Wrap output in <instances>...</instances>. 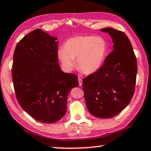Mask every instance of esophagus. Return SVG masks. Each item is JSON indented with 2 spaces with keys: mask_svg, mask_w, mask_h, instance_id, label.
Masks as SVG:
<instances>
[{
  "mask_svg": "<svg viewBox=\"0 0 151 151\" xmlns=\"http://www.w3.org/2000/svg\"><path fill=\"white\" fill-rule=\"evenodd\" d=\"M78 84H79V86H80V87H81V86H82V85H83V81H82V79H81L80 77H78Z\"/></svg>",
  "mask_w": 151,
  "mask_h": 151,
  "instance_id": "1",
  "label": "esophagus"
}]
</instances>
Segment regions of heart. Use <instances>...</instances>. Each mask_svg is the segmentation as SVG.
I'll return each instance as SVG.
<instances>
[{
  "mask_svg": "<svg viewBox=\"0 0 151 151\" xmlns=\"http://www.w3.org/2000/svg\"><path fill=\"white\" fill-rule=\"evenodd\" d=\"M108 52V44L101 36L81 35L67 40L58 50V56L66 70L76 66L85 74H91L101 68Z\"/></svg>",
  "mask_w": 151,
  "mask_h": 151,
  "instance_id": "b5f03b06",
  "label": "heart"
}]
</instances>
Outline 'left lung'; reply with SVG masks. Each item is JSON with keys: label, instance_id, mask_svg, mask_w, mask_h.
I'll list each match as a JSON object with an SVG mask.
<instances>
[{"label": "left lung", "instance_id": "obj_1", "mask_svg": "<svg viewBox=\"0 0 151 151\" xmlns=\"http://www.w3.org/2000/svg\"><path fill=\"white\" fill-rule=\"evenodd\" d=\"M113 40L114 50L95 73L83 80L86 104L91 114L99 118H112L130 104L134 93L137 62L125 33L104 28Z\"/></svg>", "mask_w": 151, "mask_h": 151}]
</instances>
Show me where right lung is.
Segmentation results:
<instances>
[{
	"label": "right lung",
	"mask_w": 151,
	"mask_h": 151,
	"mask_svg": "<svg viewBox=\"0 0 151 151\" xmlns=\"http://www.w3.org/2000/svg\"><path fill=\"white\" fill-rule=\"evenodd\" d=\"M57 38L40 29L16 45L12 78L16 97L25 112L43 123H54L66 112L70 90L78 86L75 74L61 70Z\"/></svg>",
	"instance_id": "add662e5"
}]
</instances>
